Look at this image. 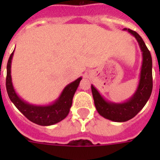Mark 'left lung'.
Segmentation results:
<instances>
[{"mask_svg": "<svg viewBox=\"0 0 160 160\" xmlns=\"http://www.w3.org/2000/svg\"><path fill=\"white\" fill-rule=\"evenodd\" d=\"M136 39L142 52V65L140 68L139 84L130 98L123 102H113L104 98L98 90L91 85L95 108L102 117L114 122H125L134 118L141 110L151 95L153 89L152 57L141 36L130 29L124 28Z\"/></svg>", "mask_w": 160, "mask_h": 160, "instance_id": "left-lung-1", "label": "left lung"}]
</instances>
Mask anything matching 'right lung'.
I'll return each instance as SVG.
<instances>
[{"instance_id":"1","label":"right lung","mask_w":160,"mask_h":160,"mask_svg":"<svg viewBox=\"0 0 160 160\" xmlns=\"http://www.w3.org/2000/svg\"><path fill=\"white\" fill-rule=\"evenodd\" d=\"M15 51V50H14ZM14 51L7 62L6 74V90L15 106L25 116L35 124L42 126H50L57 124L67 116L72 105V100L75 91L80 85L82 77L68 84L60 93L59 97L49 105H34L24 100L16 93L11 79V61Z\"/></svg>"}]
</instances>
